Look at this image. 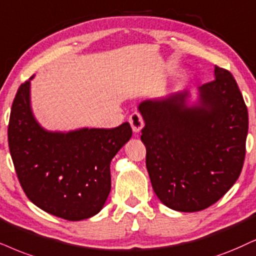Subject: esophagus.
Here are the masks:
<instances>
[{
    "instance_id": "obj_1",
    "label": "esophagus",
    "mask_w": 256,
    "mask_h": 256,
    "mask_svg": "<svg viewBox=\"0 0 256 256\" xmlns=\"http://www.w3.org/2000/svg\"><path fill=\"white\" fill-rule=\"evenodd\" d=\"M128 122H130L132 131L136 132V134H137V132H139L142 130V128H144L143 117H142V116L137 112L132 113V114L130 116V118H128Z\"/></svg>"
}]
</instances>
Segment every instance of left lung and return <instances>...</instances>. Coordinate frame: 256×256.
Masks as SVG:
<instances>
[{"label":"left lung","instance_id":"8db88e82","mask_svg":"<svg viewBox=\"0 0 256 256\" xmlns=\"http://www.w3.org/2000/svg\"><path fill=\"white\" fill-rule=\"evenodd\" d=\"M214 76L198 87L192 105L188 90L138 105L152 188L164 206L177 212L214 204L244 166L247 106L230 72L215 66Z\"/></svg>","mask_w":256,"mask_h":256}]
</instances>
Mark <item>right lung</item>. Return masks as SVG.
I'll return each instance as SVG.
<instances>
[{"mask_svg": "<svg viewBox=\"0 0 256 256\" xmlns=\"http://www.w3.org/2000/svg\"><path fill=\"white\" fill-rule=\"evenodd\" d=\"M18 87L8 125L16 174L35 206L58 218L80 221L98 214L111 190L112 158L130 140L132 128L68 132L44 130L30 106V80Z\"/></svg>", "mask_w": 256, "mask_h": 256, "instance_id": "right-lung-1", "label": "right lung"}]
</instances>
